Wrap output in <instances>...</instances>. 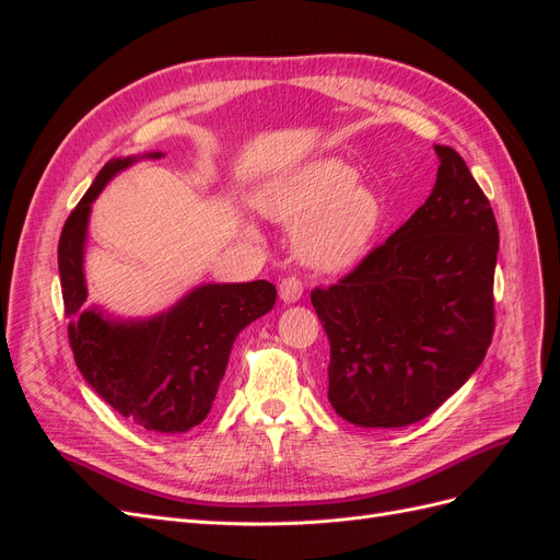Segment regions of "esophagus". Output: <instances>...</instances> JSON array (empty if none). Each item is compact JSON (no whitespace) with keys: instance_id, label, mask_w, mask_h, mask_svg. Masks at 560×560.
I'll return each instance as SVG.
<instances>
[{"instance_id":"obj_1","label":"esophagus","mask_w":560,"mask_h":560,"mask_svg":"<svg viewBox=\"0 0 560 560\" xmlns=\"http://www.w3.org/2000/svg\"><path fill=\"white\" fill-rule=\"evenodd\" d=\"M301 294H303V280L299 276H284L280 280V296H282V301L294 303V301L301 299Z\"/></svg>"}]
</instances>
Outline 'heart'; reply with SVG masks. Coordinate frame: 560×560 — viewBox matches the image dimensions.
I'll list each match as a JSON object with an SVG mask.
<instances>
[{
  "mask_svg": "<svg viewBox=\"0 0 560 560\" xmlns=\"http://www.w3.org/2000/svg\"><path fill=\"white\" fill-rule=\"evenodd\" d=\"M341 159H317L268 182L257 194L273 222L298 226L296 249L319 268H341L360 259L378 233L383 208Z\"/></svg>",
  "mask_w": 560,
  "mask_h": 560,
  "instance_id": "obj_1",
  "label": "heart"
}]
</instances>
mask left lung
Listing matches in <instances>:
<instances>
[{"label":"left lung","mask_w":560,"mask_h":560,"mask_svg":"<svg viewBox=\"0 0 560 560\" xmlns=\"http://www.w3.org/2000/svg\"><path fill=\"white\" fill-rule=\"evenodd\" d=\"M434 154V189L409 222L311 292L331 348L329 401L360 428L428 418L477 371L495 331L493 208L455 149Z\"/></svg>","instance_id":"8db88e82"}]
</instances>
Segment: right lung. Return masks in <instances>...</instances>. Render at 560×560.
<instances>
[{"label": "right lung", "mask_w": 560, "mask_h": 560, "mask_svg": "<svg viewBox=\"0 0 560 560\" xmlns=\"http://www.w3.org/2000/svg\"><path fill=\"white\" fill-rule=\"evenodd\" d=\"M132 161L105 163L62 226L58 270L70 322L67 336L81 376L116 413L149 432L177 434L206 420L235 336L273 308L278 292L266 280L202 284L173 311L142 322H116L86 311L83 243L91 202Z\"/></svg>", "instance_id": "obj_1"}]
</instances>
